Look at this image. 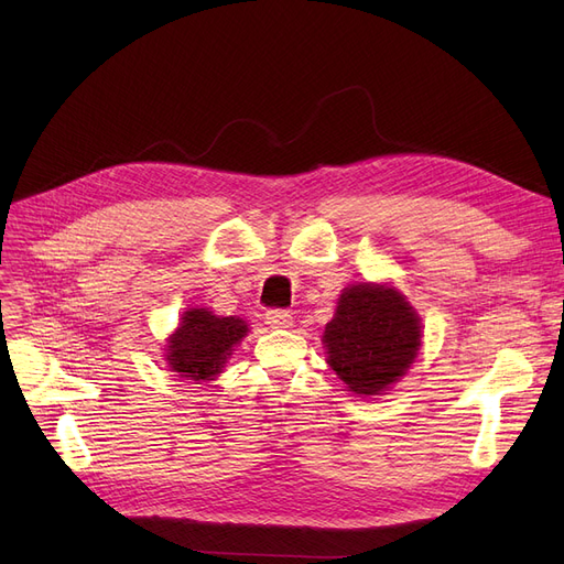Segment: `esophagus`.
<instances>
[{
	"label": "esophagus",
	"mask_w": 564,
	"mask_h": 564,
	"mask_svg": "<svg viewBox=\"0 0 564 564\" xmlns=\"http://www.w3.org/2000/svg\"><path fill=\"white\" fill-rule=\"evenodd\" d=\"M264 319H267V324H270L272 329H290L292 327V313L290 311H281V308L267 311Z\"/></svg>",
	"instance_id": "esophagus-1"
}]
</instances>
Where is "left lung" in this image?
I'll return each mask as SVG.
<instances>
[{
	"label": "left lung",
	"instance_id": "left-lung-1",
	"mask_svg": "<svg viewBox=\"0 0 564 564\" xmlns=\"http://www.w3.org/2000/svg\"><path fill=\"white\" fill-rule=\"evenodd\" d=\"M421 338V317L404 294L391 285L357 283L343 290L322 343L347 391L381 395L406 375Z\"/></svg>",
	"mask_w": 564,
	"mask_h": 564
}]
</instances>
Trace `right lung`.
Segmentation results:
<instances>
[{
	"instance_id": "right-lung-1",
	"label": "right lung",
	"mask_w": 564,
	"mask_h": 564,
	"mask_svg": "<svg viewBox=\"0 0 564 564\" xmlns=\"http://www.w3.org/2000/svg\"><path fill=\"white\" fill-rule=\"evenodd\" d=\"M249 334L242 317H221L207 308H189L166 345V364L192 381H213L230 359L232 347Z\"/></svg>"
}]
</instances>
